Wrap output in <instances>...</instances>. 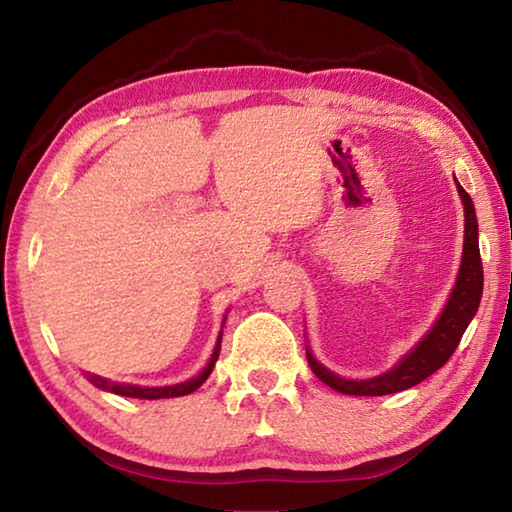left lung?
<instances>
[{
  "instance_id": "obj_1",
  "label": "left lung",
  "mask_w": 512,
  "mask_h": 512,
  "mask_svg": "<svg viewBox=\"0 0 512 512\" xmlns=\"http://www.w3.org/2000/svg\"><path fill=\"white\" fill-rule=\"evenodd\" d=\"M458 194L465 207V239H463V259L461 268H458V277L449 300L438 316L436 323L427 332V336L415 345V348L404 354L397 366H393L384 375H377L372 379H345L334 375L327 370L323 363L314 359V354L307 348V361L314 375L327 384L334 391L343 395H363V397H377V395H391L411 388L420 381L433 375L438 368H443L452 357L454 350L461 343V336L474 318L476 309H479L481 293H483V266H481V253H479V223H476V212L470 194L465 192L461 183L456 180Z\"/></svg>"
}]
</instances>
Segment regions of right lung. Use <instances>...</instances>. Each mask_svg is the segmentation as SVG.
Segmentation results:
<instances>
[{
    "label": "right lung",
    "mask_w": 512,
    "mask_h": 512,
    "mask_svg": "<svg viewBox=\"0 0 512 512\" xmlns=\"http://www.w3.org/2000/svg\"><path fill=\"white\" fill-rule=\"evenodd\" d=\"M225 323V320H223ZM219 350H221V334H219V341L214 345V352H212V359L207 366L203 368V372H198L194 379H187L183 384H173V386H160V388H149V386H133V384H117V381H110V379H103L99 375H88V381L92 386L101 388V391H108V393H115V395H124V397H137V400H162V397H180V395H189L194 393L198 386L203 384V381L210 377V372L214 368L216 359H219Z\"/></svg>",
    "instance_id": "1"
}]
</instances>
